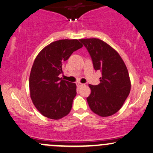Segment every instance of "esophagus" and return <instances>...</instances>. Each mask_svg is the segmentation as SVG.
Returning <instances> with one entry per match:
<instances>
[{
	"instance_id": "34e87169",
	"label": "esophagus",
	"mask_w": 153,
	"mask_h": 153,
	"mask_svg": "<svg viewBox=\"0 0 153 153\" xmlns=\"http://www.w3.org/2000/svg\"><path fill=\"white\" fill-rule=\"evenodd\" d=\"M84 84H82V83H80V82H78V83H77V86H78V88H80V87H82V85H83Z\"/></svg>"
}]
</instances>
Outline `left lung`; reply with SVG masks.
I'll use <instances>...</instances> for the list:
<instances>
[{
  "instance_id": "1",
  "label": "left lung",
  "mask_w": 153,
  "mask_h": 153,
  "mask_svg": "<svg viewBox=\"0 0 153 153\" xmlns=\"http://www.w3.org/2000/svg\"><path fill=\"white\" fill-rule=\"evenodd\" d=\"M88 50L95 71L102 77L97 85H89L91 93L87 97L92 111L101 117L117 113L129 95L131 84L128 69L116 51L97 38L80 39Z\"/></svg>"
}]
</instances>
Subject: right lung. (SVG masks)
Instances as JSON below:
<instances>
[{"instance_id":"obj_1","label":"right lung","mask_w":153,"mask_h":153,"mask_svg":"<svg viewBox=\"0 0 153 153\" xmlns=\"http://www.w3.org/2000/svg\"><path fill=\"white\" fill-rule=\"evenodd\" d=\"M78 40H60L45 47L35 59L29 88L30 97L43 116L58 120L70 113L76 95V85L59 78L62 64L72 53L81 48Z\"/></svg>"}]
</instances>
